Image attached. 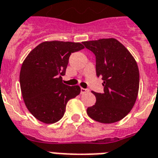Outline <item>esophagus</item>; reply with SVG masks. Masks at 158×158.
I'll return each instance as SVG.
<instances>
[{
	"label": "esophagus",
	"mask_w": 158,
	"mask_h": 158,
	"mask_svg": "<svg viewBox=\"0 0 158 158\" xmlns=\"http://www.w3.org/2000/svg\"><path fill=\"white\" fill-rule=\"evenodd\" d=\"M89 92V89H84V88H81V90H80V93L81 94H85V93Z\"/></svg>",
	"instance_id": "1"
}]
</instances>
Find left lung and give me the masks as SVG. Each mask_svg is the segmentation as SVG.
<instances>
[{
	"instance_id": "8db88e82",
	"label": "left lung",
	"mask_w": 158,
	"mask_h": 158,
	"mask_svg": "<svg viewBox=\"0 0 158 158\" xmlns=\"http://www.w3.org/2000/svg\"><path fill=\"white\" fill-rule=\"evenodd\" d=\"M96 59V74L103 80V93L93 92L96 103L88 115L102 123H113L131 111L138 97L139 70L134 58L114 38L83 42Z\"/></svg>"
}]
</instances>
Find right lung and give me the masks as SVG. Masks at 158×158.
Listing matches in <instances>:
<instances>
[{"label": "right lung", "instance_id": "obj_1", "mask_svg": "<svg viewBox=\"0 0 158 158\" xmlns=\"http://www.w3.org/2000/svg\"><path fill=\"white\" fill-rule=\"evenodd\" d=\"M80 43L44 41L30 52L22 64L20 84L26 108L44 123L58 122L65 112L69 99L80 94L78 85L63 83L69 58L83 50Z\"/></svg>", "mask_w": 158, "mask_h": 158}]
</instances>
